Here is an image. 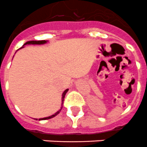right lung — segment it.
Masks as SVG:
<instances>
[{"label":"right lung","instance_id":"obj_1","mask_svg":"<svg viewBox=\"0 0 147 147\" xmlns=\"http://www.w3.org/2000/svg\"><path fill=\"white\" fill-rule=\"evenodd\" d=\"M47 42H48V40H39V41H36V40H32V41H28V42H26L25 44H23V45L22 46L21 48H20V49H23V48H24V45H43V44L46 43ZM67 91H68V89H66L65 90V91L62 93V105H61L60 109L58 110L57 112L55 113L54 114H53L52 115H50V116H49V117L42 118V119H39V121H40V120H47V119H51V118L55 117L56 115H57L58 114L60 113L61 110H62V106H63V102H64L65 96L66 93H67ZM35 119V120H37V119Z\"/></svg>","mask_w":147,"mask_h":147}]
</instances>
